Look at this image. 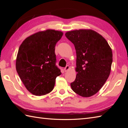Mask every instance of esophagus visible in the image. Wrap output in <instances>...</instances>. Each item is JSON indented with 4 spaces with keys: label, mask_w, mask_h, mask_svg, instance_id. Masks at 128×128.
<instances>
[{
    "label": "esophagus",
    "mask_w": 128,
    "mask_h": 128,
    "mask_svg": "<svg viewBox=\"0 0 128 128\" xmlns=\"http://www.w3.org/2000/svg\"><path fill=\"white\" fill-rule=\"evenodd\" d=\"M69 69H70V66H66V68H65L64 69L65 72H68Z\"/></svg>",
    "instance_id": "1"
}]
</instances>
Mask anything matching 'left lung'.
I'll use <instances>...</instances> for the list:
<instances>
[{
	"instance_id": "left-lung-1",
	"label": "left lung",
	"mask_w": 128,
	"mask_h": 128,
	"mask_svg": "<svg viewBox=\"0 0 128 128\" xmlns=\"http://www.w3.org/2000/svg\"><path fill=\"white\" fill-rule=\"evenodd\" d=\"M76 53V76L70 84L73 91L84 97L95 94L104 85L110 74L113 61L112 49L97 32L80 29L66 32Z\"/></svg>"
}]
</instances>
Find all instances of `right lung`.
I'll use <instances>...</instances> for the list:
<instances>
[{"instance_id":"right-lung-1","label":"right lung","mask_w":128,"mask_h":128,"mask_svg":"<svg viewBox=\"0 0 128 128\" xmlns=\"http://www.w3.org/2000/svg\"><path fill=\"white\" fill-rule=\"evenodd\" d=\"M63 32L48 29L27 37L19 47L16 69L28 90L36 96L50 93L60 70L56 66L55 46Z\"/></svg>"}]
</instances>
